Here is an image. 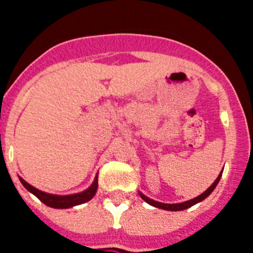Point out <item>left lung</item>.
I'll use <instances>...</instances> for the list:
<instances>
[{
    "instance_id": "left-lung-1",
    "label": "left lung",
    "mask_w": 253,
    "mask_h": 253,
    "mask_svg": "<svg viewBox=\"0 0 253 253\" xmlns=\"http://www.w3.org/2000/svg\"><path fill=\"white\" fill-rule=\"evenodd\" d=\"M222 173L223 171L219 173V176L216 177V180L214 181L213 184L210 185L209 187H208L207 190H205L204 193L200 194L199 196H196V198L191 199V200H187V202H182V203H176V204H166V203H160V202H156V200H153V199L148 198V196H146L143 193H140V191H138L139 193V196L140 198L144 200L146 203H148L149 205H152V207L154 208H158V209H163V210H169V211H180V210H185L187 209V208L193 207V205L198 204V203L203 202V200H205V199L208 198V196L210 195V194L213 193L214 189L216 187V185H218L219 180H220V177H222Z\"/></svg>"
}]
</instances>
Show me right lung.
<instances>
[{
    "instance_id": "right-lung-1",
    "label": "right lung",
    "mask_w": 253,
    "mask_h": 253,
    "mask_svg": "<svg viewBox=\"0 0 253 253\" xmlns=\"http://www.w3.org/2000/svg\"><path fill=\"white\" fill-rule=\"evenodd\" d=\"M20 178V182L22 184V186L28 190L29 193H31L33 195L37 196L40 202H43L44 204L48 205L50 208H54V209H68V208H73L76 205H81L84 203L90 202L91 199L95 196L96 191H97V180H99V176H95V180L91 184V186L87 187L86 190L81 191V193L77 194H69V195H55V194H48L44 193L42 190L37 189V187L31 186L30 184H28L22 177Z\"/></svg>"
}]
</instances>
